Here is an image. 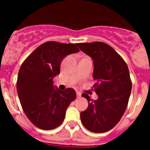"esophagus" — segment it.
Returning a JSON list of instances; mask_svg holds the SVG:
<instances>
[{
	"mask_svg": "<svg viewBox=\"0 0 150 150\" xmlns=\"http://www.w3.org/2000/svg\"><path fill=\"white\" fill-rule=\"evenodd\" d=\"M76 97L77 98H79V97H81V93L79 92V91H76Z\"/></svg>",
	"mask_w": 150,
	"mask_h": 150,
	"instance_id": "esophagus-1",
	"label": "esophagus"
}]
</instances>
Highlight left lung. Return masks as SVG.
<instances>
[{"instance_id":"1","label":"left lung","mask_w":150,"mask_h":150,"mask_svg":"<svg viewBox=\"0 0 150 150\" xmlns=\"http://www.w3.org/2000/svg\"><path fill=\"white\" fill-rule=\"evenodd\" d=\"M79 50L93 60V87L98 95L91 100L87 94L88 108L80 112L84 127L95 133L112 129L126 110L132 91V81L126 63L108 44L103 42L77 43Z\"/></svg>"}]
</instances>
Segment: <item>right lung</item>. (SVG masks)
Returning <instances> with one entry per match:
<instances>
[{"mask_svg":"<svg viewBox=\"0 0 150 150\" xmlns=\"http://www.w3.org/2000/svg\"><path fill=\"white\" fill-rule=\"evenodd\" d=\"M79 51L73 43L49 41L38 46L22 63L17 92L22 109L33 124L51 130L63 122L67 108L76 98L74 88L59 89L52 79L60 73L62 60Z\"/></svg>","mask_w":150,"mask_h":150,"instance_id":"right-lung-1","label":"right lung"}]
</instances>
